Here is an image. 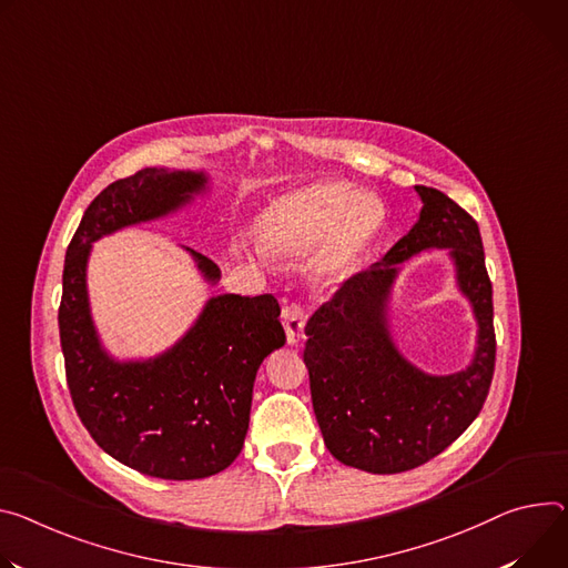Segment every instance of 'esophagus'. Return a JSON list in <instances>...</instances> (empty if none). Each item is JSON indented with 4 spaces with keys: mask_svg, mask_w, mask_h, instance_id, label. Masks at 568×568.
I'll use <instances>...</instances> for the list:
<instances>
[{
    "mask_svg": "<svg viewBox=\"0 0 568 568\" xmlns=\"http://www.w3.org/2000/svg\"><path fill=\"white\" fill-rule=\"evenodd\" d=\"M285 333H287V342L296 344L303 337V326H305V307L298 301H290L283 305L281 313Z\"/></svg>",
    "mask_w": 568,
    "mask_h": 568,
    "instance_id": "obj_1",
    "label": "esophagus"
}]
</instances>
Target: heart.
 <instances>
[{
  "mask_svg": "<svg viewBox=\"0 0 568 568\" xmlns=\"http://www.w3.org/2000/svg\"><path fill=\"white\" fill-rule=\"evenodd\" d=\"M381 224L383 205L376 199L324 181L274 205L263 224V244L276 257H301L328 235L315 274L322 285H335L353 274Z\"/></svg>",
  "mask_w": 568,
  "mask_h": 568,
  "instance_id": "1",
  "label": "heart"
}]
</instances>
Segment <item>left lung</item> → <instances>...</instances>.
<instances>
[{
    "instance_id": "8db88e82",
    "label": "left lung",
    "mask_w": 568,
    "mask_h": 568,
    "mask_svg": "<svg viewBox=\"0 0 568 568\" xmlns=\"http://www.w3.org/2000/svg\"><path fill=\"white\" fill-rule=\"evenodd\" d=\"M415 187L424 201L419 222L383 261L346 278L305 324L303 363L326 448L346 467L369 474L417 469L448 448L480 415L494 378V303L480 229L444 192ZM426 247L449 248L479 322L473 365L448 377L412 368L386 326L397 265Z\"/></svg>"
}]
</instances>
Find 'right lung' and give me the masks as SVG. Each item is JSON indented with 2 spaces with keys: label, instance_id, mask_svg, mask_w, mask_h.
Wrapping results in <instances>:
<instances>
[{
  "label": "right lung",
  "instance_id": "obj_1",
  "mask_svg": "<svg viewBox=\"0 0 568 568\" xmlns=\"http://www.w3.org/2000/svg\"><path fill=\"white\" fill-rule=\"evenodd\" d=\"M205 181L203 172L146 168L111 183L88 205L63 270L59 331L77 415L111 457L163 480L209 478L240 455L255 372L285 344L281 305L272 294L213 296L170 351L118 363L92 326L85 263L94 240L181 209ZM190 253L203 278L217 283L211 257Z\"/></svg>",
  "mask_w": 568,
  "mask_h": 568
}]
</instances>
